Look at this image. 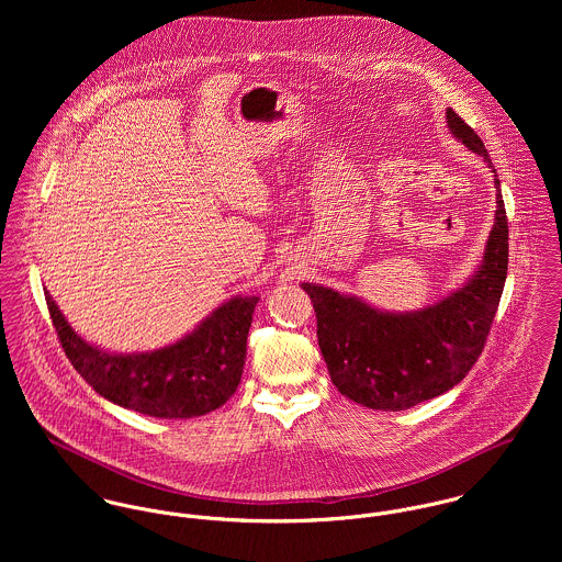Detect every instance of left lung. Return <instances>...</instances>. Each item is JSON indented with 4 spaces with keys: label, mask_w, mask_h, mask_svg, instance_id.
Masks as SVG:
<instances>
[{
    "label": "left lung",
    "mask_w": 562,
    "mask_h": 562,
    "mask_svg": "<svg viewBox=\"0 0 562 562\" xmlns=\"http://www.w3.org/2000/svg\"><path fill=\"white\" fill-rule=\"evenodd\" d=\"M446 121L457 140L495 172L481 136L452 110ZM495 223L472 279L443 301L390 314L357 296L303 283L318 318V344L333 385L376 411H404L459 385L479 361L508 270V221L495 175Z\"/></svg>",
    "instance_id": "8db88e82"
}]
</instances>
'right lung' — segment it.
Returning a JSON list of instances; mask_svg holds the SVG:
<instances>
[{"label": "right lung", "mask_w": 562, "mask_h": 562, "mask_svg": "<svg viewBox=\"0 0 562 562\" xmlns=\"http://www.w3.org/2000/svg\"><path fill=\"white\" fill-rule=\"evenodd\" d=\"M45 301L65 355L99 396L149 417L188 419L223 406L238 390L259 299L234 296L179 341L134 355L83 341L49 292Z\"/></svg>", "instance_id": "add662e5"}]
</instances>
